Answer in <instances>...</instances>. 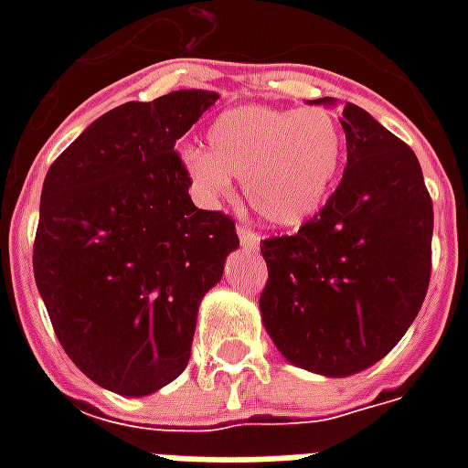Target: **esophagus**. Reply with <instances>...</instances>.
I'll use <instances>...</instances> for the list:
<instances>
[{
	"label": "esophagus",
	"mask_w": 468,
	"mask_h": 468,
	"mask_svg": "<svg viewBox=\"0 0 468 468\" xmlns=\"http://www.w3.org/2000/svg\"><path fill=\"white\" fill-rule=\"evenodd\" d=\"M238 238H240V245L243 248H255V245L261 243V235L250 230L248 225H238Z\"/></svg>",
	"instance_id": "1"
}]
</instances>
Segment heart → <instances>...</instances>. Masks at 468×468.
Here are the masks:
<instances>
[{"instance_id": "1", "label": "heart", "mask_w": 468, "mask_h": 468, "mask_svg": "<svg viewBox=\"0 0 468 468\" xmlns=\"http://www.w3.org/2000/svg\"><path fill=\"white\" fill-rule=\"evenodd\" d=\"M210 153L185 150V167L205 197H223L233 177L263 220L283 228L321 210L344 160V134L321 107H235L207 130Z\"/></svg>"}]
</instances>
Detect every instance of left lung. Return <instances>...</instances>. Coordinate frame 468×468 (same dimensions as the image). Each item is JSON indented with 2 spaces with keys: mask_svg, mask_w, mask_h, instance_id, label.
I'll use <instances>...</instances> for the list:
<instances>
[{
  "mask_svg": "<svg viewBox=\"0 0 468 468\" xmlns=\"http://www.w3.org/2000/svg\"><path fill=\"white\" fill-rule=\"evenodd\" d=\"M348 165L293 235L261 240L265 331L305 371L351 376L381 361L419 315L431 278L433 205L409 144L346 102Z\"/></svg>",
  "mask_w": 468,
  "mask_h": 468,
  "instance_id": "obj_1",
  "label": "left lung"
}]
</instances>
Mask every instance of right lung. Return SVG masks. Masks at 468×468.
Masks as SVG:
<instances>
[{"instance_id":"add662e5","label":"right lung","mask_w":468,"mask_h":468,"mask_svg":"<svg viewBox=\"0 0 468 468\" xmlns=\"http://www.w3.org/2000/svg\"><path fill=\"white\" fill-rule=\"evenodd\" d=\"M218 95L180 90L124 102L49 165L35 281L59 344L87 378L147 396L190 361L197 305L240 240L200 210L175 143Z\"/></svg>"}]
</instances>
